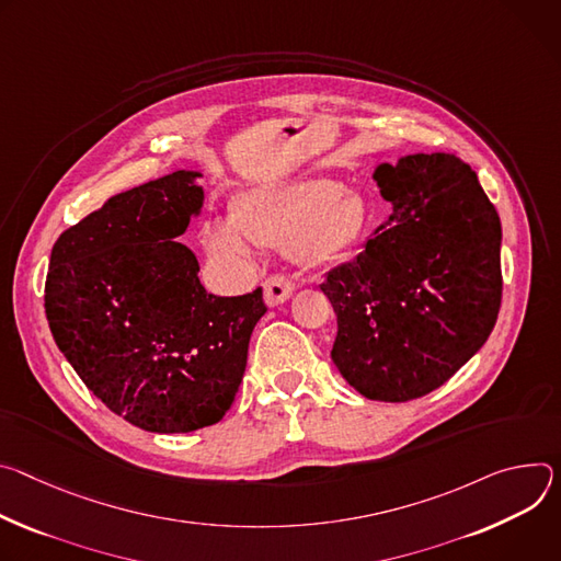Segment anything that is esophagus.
<instances>
[{
  "instance_id": "34e87169",
  "label": "esophagus",
  "mask_w": 561,
  "mask_h": 561,
  "mask_svg": "<svg viewBox=\"0 0 561 561\" xmlns=\"http://www.w3.org/2000/svg\"><path fill=\"white\" fill-rule=\"evenodd\" d=\"M263 289H265V302L270 307H278L294 294V283L285 276H272L265 280Z\"/></svg>"
}]
</instances>
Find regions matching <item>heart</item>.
Segmentation results:
<instances>
[{
	"mask_svg": "<svg viewBox=\"0 0 561 561\" xmlns=\"http://www.w3.org/2000/svg\"><path fill=\"white\" fill-rule=\"evenodd\" d=\"M367 203L334 180H300L261 186L244 194L238 216L209 220L205 247L225 270L247 274L256 263V247L294 242L296 256L307 265H328L365 238L369 227Z\"/></svg>",
	"mask_w": 561,
	"mask_h": 561,
	"instance_id": "1",
	"label": "heart"
}]
</instances>
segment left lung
<instances>
[{
  "instance_id": "obj_1",
  "label": "left lung",
  "mask_w": 561,
  "mask_h": 561,
  "mask_svg": "<svg viewBox=\"0 0 561 561\" xmlns=\"http://www.w3.org/2000/svg\"><path fill=\"white\" fill-rule=\"evenodd\" d=\"M371 178L392 214L321 289L343 379L371 401L403 403L444 386L488 341L502 305V222L453 153L403 156Z\"/></svg>"
}]
</instances>
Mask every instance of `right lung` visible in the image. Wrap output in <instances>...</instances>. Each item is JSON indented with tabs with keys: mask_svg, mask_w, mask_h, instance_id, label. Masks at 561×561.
<instances>
[{
	"mask_svg": "<svg viewBox=\"0 0 561 561\" xmlns=\"http://www.w3.org/2000/svg\"><path fill=\"white\" fill-rule=\"evenodd\" d=\"M201 171H173L108 198L57 238L44 287L59 352L117 416L147 432L218 423L244 375L263 289L214 296L190 247Z\"/></svg>",
	"mask_w": 561,
	"mask_h": 561,
	"instance_id": "right-lung-1",
	"label": "right lung"
}]
</instances>
